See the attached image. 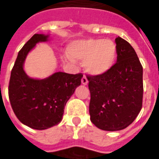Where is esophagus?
I'll return each instance as SVG.
<instances>
[{
    "mask_svg": "<svg viewBox=\"0 0 159 159\" xmlns=\"http://www.w3.org/2000/svg\"><path fill=\"white\" fill-rule=\"evenodd\" d=\"M82 83L83 85H87L88 83V80H87V77L85 75H83V77H82Z\"/></svg>",
    "mask_w": 159,
    "mask_h": 159,
    "instance_id": "1",
    "label": "esophagus"
}]
</instances>
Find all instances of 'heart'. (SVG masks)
<instances>
[{
	"label": "heart",
	"instance_id": "obj_1",
	"mask_svg": "<svg viewBox=\"0 0 159 159\" xmlns=\"http://www.w3.org/2000/svg\"><path fill=\"white\" fill-rule=\"evenodd\" d=\"M70 56L84 61L87 72L102 75L114 67L117 59V46L114 41L105 39H88L75 41L68 48Z\"/></svg>",
	"mask_w": 159,
	"mask_h": 159
}]
</instances>
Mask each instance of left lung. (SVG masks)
Masks as SVG:
<instances>
[{
    "label": "left lung",
    "instance_id": "left-lung-1",
    "mask_svg": "<svg viewBox=\"0 0 159 159\" xmlns=\"http://www.w3.org/2000/svg\"><path fill=\"white\" fill-rule=\"evenodd\" d=\"M117 62L108 72L87 75L91 101V121L107 131L125 129L140 112L143 104V67L133 47L116 39Z\"/></svg>",
    "mask_w": 159,
    "mask_h": 159
}]
</instances>
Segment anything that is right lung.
Listing matches in <instances>:
<instances>
[{"label":"right lung","instance_id":"right-lung-1","mask_svg":"<svg viewBox=\"0 0 159 159\" xmlns=\"http://www.w3.org/2000/svg\"><path fill=\"white\" fill-rule=\"evenodd\" d=\"M48 35L35 34L18 53L11 70L8 94L14 113L21 123L34 129H46L62 120L64 106L77 87L82 73L55 72L45 79L29 77L23 69L28 53Z\"/></svg>","mask_w":159,"mask_h":159}]
</instances>
